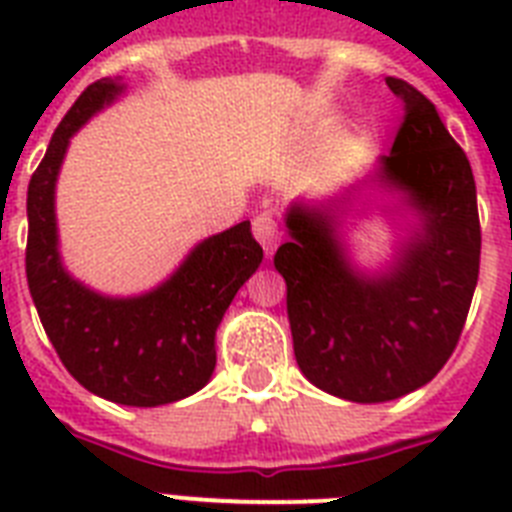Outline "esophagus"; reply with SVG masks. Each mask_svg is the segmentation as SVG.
Here are the masks:
<instances>
[{"mask_svg":"<svg viewBox=\"0 0 512 512\" xmlns=\"http://www.w3.org/2000/svg\"><path fill=\"white\" fill-rule=\"evenodd\" d=\"M252 233H255V239L263 244L265 249V257H271L279 247V239H281V231H279V223H276V217L271 212H263V215L255 217V223H252Z\"/></svg>","mask_w":512,"mask_h":512,"instance_id":"esophagus-1","label":"esophagus"}]
</instances>
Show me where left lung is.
I'll list each match as a JSON object with an SVG mask.
<instances>
[{"instance_id":"obj_1","label":"left lung","mask_w":512,"mask_h":512,"mask_svg":"<svg viewBox=\"0 0 512 512\" xmlns=\"http://www.w3.org/2000/svg\"><path fill=\"white\" fill-rule=\"evenodd\" d=\"M404 103L372 183L398 193L417 228L380 273L358 271L340 217L361 185L327 204L295 201L289 241L273 265L287 281V316L300 372L332 396L382 404L428 385L468 319L481 263L476 180L436 106L404 79H385Z\"/></svg>"}]
</instances>
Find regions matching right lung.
I'll use <instances>...</instances> for the list:
<instances>
[{
  "instance_id": "add662e5",
  "label": "right lung",
  "mask_w": 512,
  "mask_h": 512,
  "mask_svg": "<svg viewBox=\"0 0 512 512\" xmlns=\"http://www.w3.org/2000/svg\"><path fill=\"white\" fill-rule=\"evenodd\" d=\"M124 92L100 79L79 95L28 183L26 279L36 313L79 385L124 406H162L193 396L215 372V332L244 281L263 263L249 220L199 241L159 287L108 297L63 268L55 183L71 135Z\"/></svg>"
}]
</instances>
